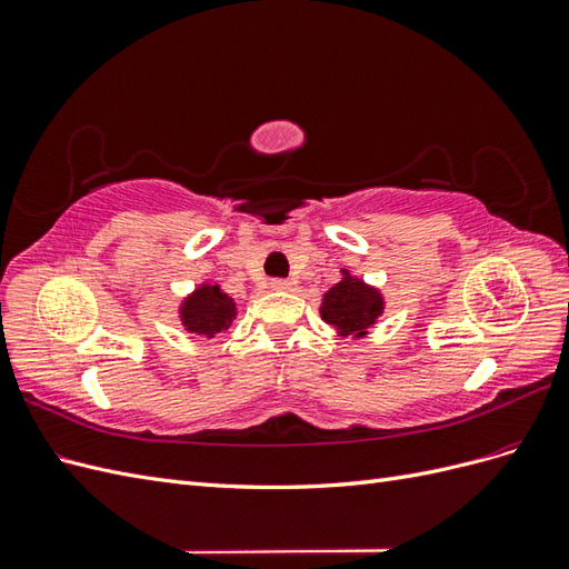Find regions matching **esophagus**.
Returning a JSON list of instances; mask_svg holds the SVG:
<instances>
[{
    "label": "esophagus",
    "instance_id": "obj_1",
    "mask_svg": "<svg viewBox=\"0 0 569 569\" xmlns=\"http://www.w3.org/2000/svg\"><path fill=\"white\" fill-rule=\"evenodd\" d=\"M270 287H272L274 291H289V289H291V282H289V280H282V278H278V280H272V282H270Z\"/></svg>",
    "mask_w": 569,
    "mask_h": 569
}]
</instances>
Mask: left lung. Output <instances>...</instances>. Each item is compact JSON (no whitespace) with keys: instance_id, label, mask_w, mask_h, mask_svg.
Instances as JSON below:
<instances>
[{"instance_id":"1","label":"left lung","mask_w":569,"mask_h":569,"mask_svg":"<svg viewBox=\"0 0 569 569\" xmlns=\"http://www.w3.org/2000/svg\"><path fill=\"white\" fill-rule=\"evenodd\" d=\"M382 308L385 301L380 291L368 287L363 280L351 278L349 270H343V280L322 297L320 316L327 325L337 327L341 337H363L368 335V327L380 318Z\"/></svg>"}]
</instances>
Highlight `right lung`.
<instances>
[{
	"mask_svg": "<svg viewBox=\"0 0 569 569\" xmlns=\"http://www.w3.org/2000/svg\"><path fill=\"white\" fill-rule=\"evenodd\" d=\"M237 316L234 301L220 291L218 284H201L192 297H187L180 306V318L187 332L216 337L228 330L232 318Z\"/></svg>",
	"mask_w": 569,
	"mask_h": 569,
	"instance_id": "add662e5",
	"label": "right lung"
}]
</instances>
